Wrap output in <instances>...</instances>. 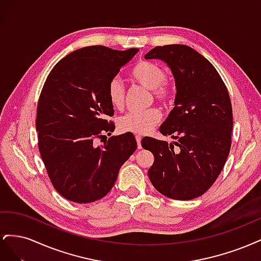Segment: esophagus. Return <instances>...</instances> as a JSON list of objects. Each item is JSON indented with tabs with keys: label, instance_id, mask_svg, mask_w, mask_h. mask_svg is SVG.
Listing matches in <instances>:
<instances>
[{
	"label": "esophagus",
	"instance_id": "34e87169",
	"mask_svg": "<svg viewBox=\"0 0 261 261\" xmlns=\"http://www.w3.org/2000/svg\"><path fill=\"white\" fill-rule=\"evenodd\" d=\"M136 141H137L138 149H141V137L140 136H136Z\"/></svg>",
	"mask_w": 261,
	"mask_h": 261
}]
</instances>
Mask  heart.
Returning a JSON list of instances; mask_svg holds the SVG:
<instances>
[{
  "label": "heart",
  "instance_id": "b5f03b06",
  "mask_svg": "<svg viewBox=\"0 0 261 261\" xmlns=\"http://www.w3.org/2000/svg\"><path fill=\"white\" fill-rule=\"evenodd\" d=\"M130 77L134 82L152 90L156 100L168 103L173 99L171 87L165 84V70L162 66L153 62L140 61L130 70ZM124 86L120 78L114 77L108 85V97L110 103L120 110L124 106ZM161 112L158 109H149L141 112H129L118 120L117 126L121 132L134 133L144 135L149 133L159 123Z\"/></svg>",
  "mask_w": 261,
  "mask_h": 261
}]
</instances>
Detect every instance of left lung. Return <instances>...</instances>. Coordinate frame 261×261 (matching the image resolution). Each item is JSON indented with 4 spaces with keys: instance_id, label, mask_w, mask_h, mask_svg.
Instances as JSON below:
<instances>
[{
    "instance_id": "8db88e82",
    "label": "left lung",
    "mask_w": 261,
    "mask_h": 261,
    "mask_svg": "<svg viewBox=\"0 0 261 261\" xmlns=\"http://www.w3.org/2000/svg\"><path fill=\"white\" fill-rule=\"evenodd\" d=\"M145 59L164 62L176 89L174 108L160 126L163 136L176 141L169 144L151 137L141 140L143 148L154 155L149 179L168 198H197L215 183L230 152V96L217 69L191 46H155Z\"/></svg>"
}]
</instances>
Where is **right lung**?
I'll return each instance as SVG.
<instances>
[{"instance_id":"1","label":"right lung","mask_w":261,"mask_h":261,"mask_svg":"<svg viewBox=\"0 0 261 261\" xmlns=\"http://www.w3.org/2000/svg\"><path fill=\"white\" fill-rule=\"evenodd\" d=\"M138 51L103 45L78 49L52 68L43 85L36 118L39 151L54 188L70 201L105 197L135 152L132 133L110 137L101 147L94 140L115 128L107 120L114 114L108 85Z\"/></svg>"}]
</instances>
